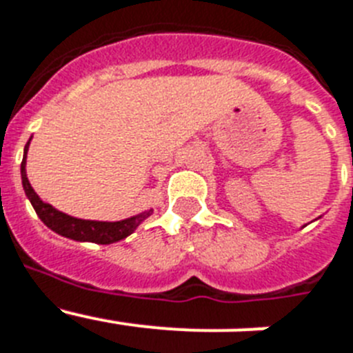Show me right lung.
Segmentation results:
<instances>
[{"label":"right lung","instance_id":"right-lung-1","mask_svg":"<svg viewBox=\"0 0 353 353\" xmlns=\"http://www.w3.org/2000/svg\"><path fill=\"white\" fill-rule=\"evenodd\" d=\"M31 138L28 139L26 146H24V155L23 162H21V179H23L24 192H26L28 199L31 201L33 208H35L37 215L40 217L49 230L54 233L67 239L77 240V242H93V244H114L118 240H123L134 233V230L146 219L150 215L154 214V210L141 212L138 215L127 217V219L114 221V223H108V221H88V219H77L72 215L63 214V212L56 210L52 205L43 203L42 199L39 198L33 187H31L30 180L26 174V154L30 148Z\"/></svg>","mask_w":353,"mask_h":353}]
</instances>
